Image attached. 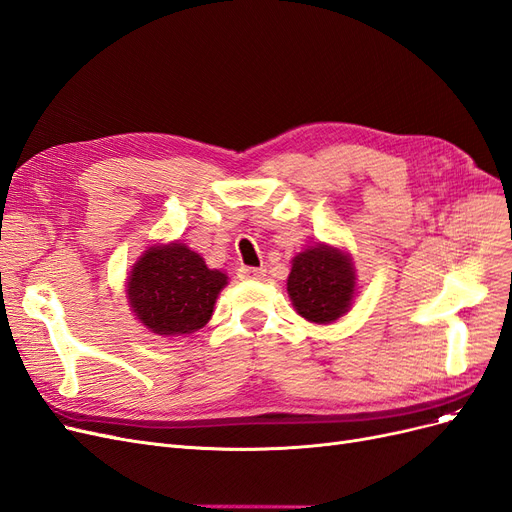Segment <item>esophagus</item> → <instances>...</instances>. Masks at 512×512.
Wrapping results in <instances>:
<instances>
[{
    "instance_id": "1",
    "label": "esophagus",
    "mask_w": 512,
    "mask_h": 512,
    "mask_svg": "<svg viewBox=\"0 0 512 512\" xmlns=\"http://www.w3.org/2000/svg\"><path fill=\"white\" fill-rule=\"evenodd\" d=\"M238 276H240V278H246V280H261L263 276H266V270H263V268L242 266V268L238 270Z\"/></svg>"
}]
</instances>
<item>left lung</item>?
I'll list each match as a JSON object with an SVG mask.
<instances>
[{
    "mask_svg": "<svg viewBox=\"0 0 512 512\" xmlns=\"http://www.w3.org/2000/svg\"><path fill=\"white\" fill-rule=\"evenodd\" d=\"M287 291L304 319L319 325L340 319L355 295L351 257L327 244L310 246L293 257Z\"/></svg>",
    "mask_w": 512,
    "mask_h": 512,
    "instance_id": "left-lung-1",
    "label": "left lung"
}]
</instances>
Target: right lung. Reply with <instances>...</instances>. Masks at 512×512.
I'll return each instance as SVG.
<instances>
[{
  "instance_id": "right-lung-1",
  "label": "right lung",
  "mask_w": 512,
  "mask_h": 512,
  "mask_svg": "<svg viewBox=\"0 0 512 512\" xmlns=\"http://www.w3.org/2000/svg\"><path fill=\"white\" fill-rule=\"evenodd\" d=\"M227 276L180 242L155 244L127 278V300L146 329L159 336H183L202 329Z\"/></svg>"
}]
</instances>
